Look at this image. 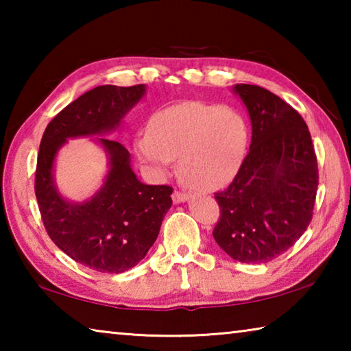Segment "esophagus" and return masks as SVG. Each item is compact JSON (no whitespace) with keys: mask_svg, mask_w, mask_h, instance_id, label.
I'll return each instance as SVG.
<instances>
[{"mask_svg":"<svg viewBox=\"0 0 351 351\" xmlns=\"http://www.w3.org/2000/svg\"><path fill=\"white\" fill-rule=\"evenodd\" d=\"M189 195L186 192H181V190H175L173 195H171V199H173V203H184V201H187Z\"/></svg>","mask_w":351,"mask_h":351,"instance_id":"1","label":"esophagus"}]
</instances>
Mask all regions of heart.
<instances>
[{"label":"heart","mask_w":351,"mask_h":351,"mask_svg":"<svg viewBox=\"0 0 351 351\" xmlns=\"http://www.w3.org/2000/svg\"><path fill=\"white\" fill-rule=\"evenodd\" d=\"M247 142L249 128L240 112L215 104L184 102L158 111L150 132L138 134L134 148L141 161L159 175L180 158L182 181L212 190L239 171Z\"/></svg>","instance_id":"1"}]
</instances>
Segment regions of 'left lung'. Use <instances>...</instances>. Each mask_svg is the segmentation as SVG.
Masks as SVG:
<instances>
[{
    "instance_id": "obj_1",
    "label": "left lung",
    "mask_w": 351,
    "mask_h": 351,
    "mask_svg": "<svg viewBox=\"0 0 351 351\" xmlns=\"http://www.w3.org/2000/svg\"><path fill=\"white\" fill-rule=\"evenodd\" d=\"M235 94L252 123L249 153L228 187L215 193L213 239L241 263H266L305 232L316 203L319 170L302 116L276 94L239 83Z\"/></svg>"
}]
</instances>
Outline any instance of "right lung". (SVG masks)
<instances>
[{
    "instance_id": "1",
    "label": "right lung",
    "mask_w": 351,
    "mask_h": 351,
    "mask_svg": "<svg viewBox=\"0 0 351 351\" xmlns=\"http://www.w3.org/2000/svg\"><path fill=\"white\" fill-rule=\"evenodd\" d=\"M144 93L145 85L96 86L64 106L47 123L40 142L35 197L46 232L77 263L97 272L119 274L145 257L171 207L173 189L142 184L130 165L127 148L99 138L110 158L108 175L90 201L73 203L56 187L54 159L69 138L117 128Z\"/></svg>"
}]
</instances>
